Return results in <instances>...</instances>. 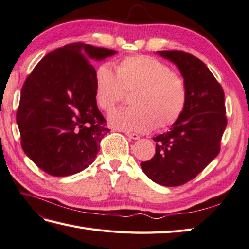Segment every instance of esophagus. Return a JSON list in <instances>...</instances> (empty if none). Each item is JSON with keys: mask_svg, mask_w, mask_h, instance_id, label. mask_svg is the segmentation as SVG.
Returning a JSON list of instances; mask_svg holds the SVG:
<instances>
[{"mask_svg": "<svg viewBox=\"0 0 249 249\" xmlns=\"http://www.w3.org/2000/svg\"><path fill=\"white\" fill-rule=\"evenodd\" d=\"M125 135H126V136H127L128 138H130V139H134V140H137V139H139V138H140V137H139V135L135 134V133L126 132V133H125Z\"/></svg>", "mask_w": 249, "mask_h": 249, "instance_id": "obj_1", "label": "esophagus"}]
</instances>
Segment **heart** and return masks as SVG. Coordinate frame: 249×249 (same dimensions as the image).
Wrapping results in <instances>:
<instances>
[{"instance_id": "heart-1", "label": "heart", "mask_w": 249, "mask_h": 249, "mask_svg": "<svg viewBox=\"0 0 249 249\" xmlns=\"http://www.w3.org/2000/svg\"><path fill=\"white\" fill-rule=\"evenodd\" d=\"M125 92H133V107L110 113L107 121L113 128L144 133L173 125L183 114L187 102L184 80L171 67L155 57L128 56L116 67L105 63L94 75V99L101 110L109 112L123 100Z\"/></svg>"}]
</instances>
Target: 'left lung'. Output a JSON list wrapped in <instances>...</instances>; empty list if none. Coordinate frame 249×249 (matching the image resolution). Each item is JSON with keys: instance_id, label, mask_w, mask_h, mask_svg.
Returning a JSON list of instances; mask_svg holds the SVG:
<instances>
[{"instance_id": "8db88e82", "label": "left lung", "mask_w": 249, "mask_h": 249, "mask_svg": "<svg viewBox=\"0 0 249 249\" xmlns=\"http://www.w3.org/2000/svg\"><path fill=\"white\" fill-rule=\"evenodd\" d=\"M156 53L178 69L187 89V102L169 132L153 138L156 155L140 166L155 183L179 186L199 174L219 155L228 123L224 92L199 58L183 51Z\"/></svg>"}]
</instances>
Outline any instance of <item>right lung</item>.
I'll return each mask as SVG.
<instances>
[{
	"instance_id": "obj_1",
	"label": "right lung",
	"mask_w": 249,
	"mask_h": 249,
	"mask_svg": "<svg viewBox=\"0 0 249 249\" xmlns=\"http://www.w3.org/2000/svg\"><path fill=\"white\" fill-rule=\"evenodd\" d=\"M116 53L71 43L50 52L27 77L16 121L22 150L46 173L73 175L96 159L110 129L94 99L91 63Z\"/></svg>"
}]
</instances>
